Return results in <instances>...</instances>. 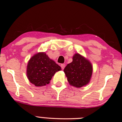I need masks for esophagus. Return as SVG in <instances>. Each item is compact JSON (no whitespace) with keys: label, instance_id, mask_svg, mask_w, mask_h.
<instances>
[{"label":"esophagus","instance_id":"34e87169","mask_svg":"<svg viewBox=\"0 0 122 122\" xmlns=\"http://www.w3.org/2000/svg\"><path fill=\"white\" fill-rule=\"evenodd\" d=\"M61 68H62V69L63 70V69L65 68V64H61Z\"/></svg>","mask_w":122,"mask_h":122}]
</instances>
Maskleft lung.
Returning <instances> with one entry per match:
<instances>
[{
    "label": "left lung",
    "instance_id": "left-lung-1",
    "mask_svg": "<svg viewBox=\"0 0 122 122\" xmlns=\"http://www.w3.org/2000/svg\"><path fill=\"white\" fill-rule=\"evenodd\" d=\"M64 71L71 86L80 88L89 83L92 74V66L89 61L76 53L72 61L67 64Z\"/></svg>",
    "mask_w": 122,
    "mask_h": 122
}]
</instances>
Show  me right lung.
<instances>
[{"label":"right lung","mask_w":122,"mask_h":122,"mask_svg":"<svg viewBox=\"0 0 122 122\" xmlns=\"http://www.w3.org/2000/svg\"><path fill=\"white\" fill-rule=\"evenodd\" d=\"M61 69V67L51 60L44 52H41L29 60L27 66V76L32 84L41 87L49 84L52 76Z\"/></svg>","instance_id":"obj_1"}]
</instances>
